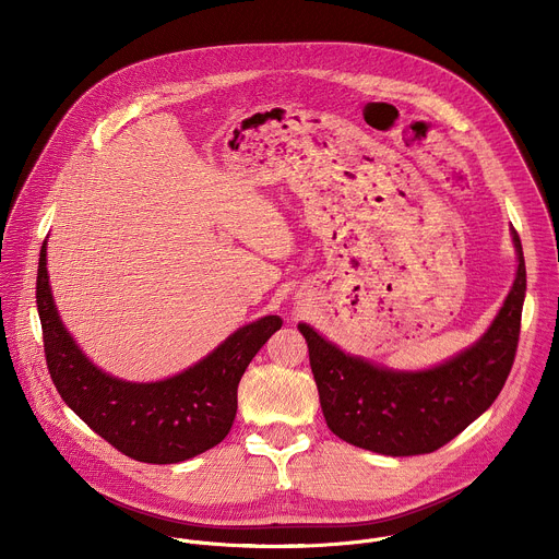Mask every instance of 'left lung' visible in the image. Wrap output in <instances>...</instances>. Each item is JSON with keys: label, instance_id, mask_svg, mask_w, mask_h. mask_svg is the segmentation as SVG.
<instances>
[{"label": "left lung", "instance_id": "left-lung-1", "mask_svg": "<svg viewBox=\"0 0 559 559\" xmlns=\"http://www.w3.org/2000/svg\"><path fill=\"white\" fill-rule=\"evenodd\" d=\"M515 283L489 332L453 360L418 373H395L343 354L298 325L328 427L345 442L382 455L431 453L462 433L500 395L515 360L526 267L520 236Z\"/></svg>", "mask_w": 559, "mask_h": 559}]
</instances>
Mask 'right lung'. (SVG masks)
<instances>
[{
  "label": "right lung",
  "mask_w": 559,
  "mask_h": 559,
  "mask_svg": "<svg viewBox=\"0 0 559 559\" xmlns=\"http://www.w3.org/2000/svg\"><path fill=\"white\" fill-rule=\"evenodd\" d=\"M37 309L46 365L63 403L117 451L147 464L183 462L229 433L238 382L283 325L278 316H265L234 332L188 371L136 384L106 376L63 330L48 285L46 241L37 270Z\"/></svg>",
  "instance_id": "add662e5"
}]
</instances>
